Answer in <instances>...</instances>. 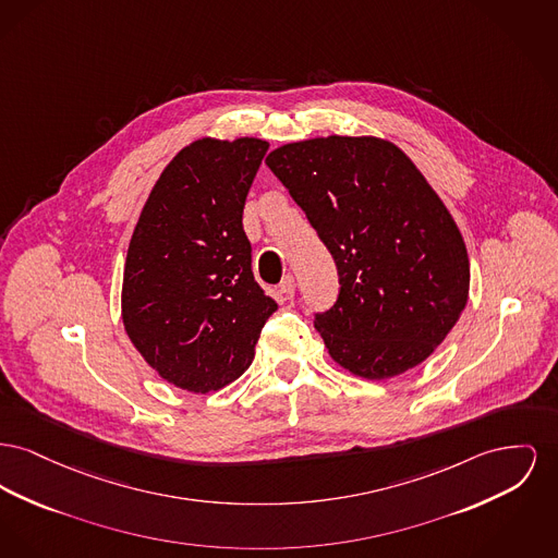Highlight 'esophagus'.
I'll list each match as a JSON object with an SVG mask.
<instances>
[{"label":"esophagus","mask_w":558,"mask_h":558,"mask_svg":"<svg viewBox=\"0 0 558 558\" xmlns=\"http://www.w3.org/2000/svg\"><path fill=\"white\" fill-rule=\"evenodd\" d=\"M280 293L289 296V299L295 295V278H293V274H287V276L282 278V282H280Z\"/></svg>","instance_id":"1"}]
</instances>
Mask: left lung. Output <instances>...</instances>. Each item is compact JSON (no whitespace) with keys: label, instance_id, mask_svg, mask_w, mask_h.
Here are the masks:
<instances>
[{"label":"left lung","instance_id":"1","mask_svg":"<svg viewBox=\"0 0 558 558\" xmlns=\"http://www.w3.org/2000/svg\"><path fill=\"white\" fill-rule=\"evenodd\" d=\"M265 165L337 265V301L314 318L330 359L364 379L426 361L465 307L470 262L417 166L390 141L337 134L282 145Z\"/></svg>","mask_w":558,"mask_h":558}]
</instances>
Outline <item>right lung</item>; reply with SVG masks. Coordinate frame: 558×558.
Masks as SVG:
<instances>
[{"label": "right lung", "mask_w": 558, "mask_h": 558, "mask_svg": "<svg viewBox=\"0 0 558 558\" xmlns=\"http://www.w3.org/2000/svg\"><path fill=\"white\" fill-rule=\"evenodd\" d=\"M269 143L199 138L156 181L132 233L122 318L158 375L187 392L235 381L278 303L251 269L242 213Z\"/></svg>", "instance_id": "add662e5"}]
</instances>
